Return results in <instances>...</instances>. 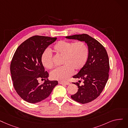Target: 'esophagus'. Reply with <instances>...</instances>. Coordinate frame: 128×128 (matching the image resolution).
<instances>
[{"label":"esophagus","mask_w":128,"mask_h":128,"mask_svg":"<svg viewBox=\"0 0 128 128\" xmlns=\"http://www.w3.org/2000/svg\"><path fill=\"white\" fill-rule=\"evenodd\" d=\"M58 83L60 84H62V85H68L70 84V82H62V81H59Z\"/></svg>","instance_id":"1"}]
</instances>
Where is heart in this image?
Returning <instances> with one entry per match:
<instances>
[{"label":"heart","mask_w":128,"mask_h":128,"mask_svg":"<svg viewBox=\"0 0 128 128\" xmlns=\"http://www.w3.org/2000/svg\"><path fill=\"white\" fill-rule=\"evenodd\" d=\"M53 51L62 56V64L64 65L51 72V77L55 80H66L70 76L74 70L76 72L81 70L85 65L89 55L88 47L83 41L73 43L60 40L54 44ZM41 62L48 69L53 67L52 55L48 50L42 54Z\"/></svg>","instance_id":"1"}]
</instances>
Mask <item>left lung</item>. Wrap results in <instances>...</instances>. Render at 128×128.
<instances>
[{
  "label": "left lung",
  "instance_id": "obj_1",
  "mask_svg": "<svg viewBox=\"0 0 128 128\" xmlns=\"http://www.w3.org/2000/svg\"><path fill=\"white\" fill-rule=\"evenodd\" d=\"M66 38L85 41L88 46L89 55L85 65L73 77L83 80V83L80 85V80L73 83L78 86V90L71 98L82 104L90 102L100 95L108 80L110 66L107 52L101 43L87 34Z\"/></svg>",
  "mask_w": 128,
  "mask_h": 128
}]
</instances>
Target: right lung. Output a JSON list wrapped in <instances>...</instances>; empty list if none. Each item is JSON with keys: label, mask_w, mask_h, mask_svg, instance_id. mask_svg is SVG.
I'll return each mask as SVG.
<instances>
[{"label": "right lung", "mask_w": 128, "mask_h": 128, "mask_svg": "<svg viewBox=\"0 0 128 128\" xmlns=\"http://www.w3.org/2000/svg\"><path fill=\"white\" fill-rule=\"evenodd\" d=\"M57 38L34 36L22 43L16 48L10 64L13 85L24 100L35 104L48 98L57 80H48V73L45 71L41 62L42 55L48 46ZM45 80L40 84L38 80Z\"/></svg>", "instance_id": "add662e5"}]
</instances>
